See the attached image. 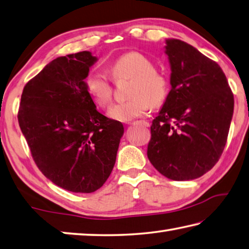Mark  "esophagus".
<instances>
[{"instance_id": "1", "label": "esophagus", "mask_w": 249, "mask_h": 249, "mask_svg": "<svg viewBox=\"0 0 249 249\" xmlns=\"http://www.w3.org/2000/svg\"><path fill=\"white\" fill-rule=\"evenodd\" d=\"M141 122V124H143V125H145V127H149V125H150V124H149V122H146V121H140Z\"/></svg>"}]
</instances>
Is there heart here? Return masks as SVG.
Listing matches in <instances>:
<instances>
[{"label":"heart","mask_w":249,"mask_h":249,"mask_svg":"<svg viewBox=\"0 0 249 249\" xmlns=\"http://www.w3.org/2000/svg\"><path fill=\"white\" fill-rule=\"evenodd\" d=\"M113 80L128 78L129 97L124 103L115 104L108 109L107 115L113 120L129 122L144 116L150 107H159L168 94V81L162 73L155 71L152 61L141 52L130 51L120 55L109 67ZM87 93L100 107L111 102L112 89L107 76L98 71H90L85 78Z\"/></svg>","instance_id":"heart-1"}]
</instances>
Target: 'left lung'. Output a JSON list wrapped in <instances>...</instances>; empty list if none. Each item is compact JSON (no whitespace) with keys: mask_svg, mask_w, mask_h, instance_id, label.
Here are the masks:
<instances>
[{"mask_svg":"<svg viewBox=\"0 0 249 249\" xmlns=\"http://www.w3.org/2000/svg\"><path fill=\"white\" fill-rule=\"evenodd\" d=\"M165 43L172 89L152 121L147 158L169 179L191 180L219 160L234 96L216 62L179 39L167 38Z\"/></svg>","mask_w":249,"mask_h":249,"instance_id":"8db88e82","label":"left lung"}]
</instances>
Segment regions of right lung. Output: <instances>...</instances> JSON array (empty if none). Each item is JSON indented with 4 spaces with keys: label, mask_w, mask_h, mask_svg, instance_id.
Returning a JSON list of instances; mask_svg holds the SVG:
<instances>
[{
    "label": "right lung",
    "mask_w": 249,
    "mask_h": 249,
    "mask_svg": "<svg viewBox=\"0 0 249 249\" xmlns=\"http://www.w3.org/2000/svg\"><path fill=\"white\" fill-rule=\"evenodd\" d=\"M89 51L59 56L25 85L18 124L38 168L54 185L90 194L108 179L124 125L102 115L85 78L97 61Z\"/></svg>",
    "instance_id": "right-lung-1"
}]
</instances>
